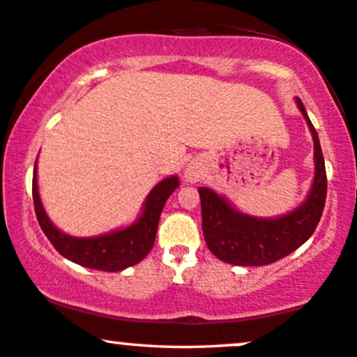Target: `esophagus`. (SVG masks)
Wrapping results in <instances>:
<instances>
[{
	"instance_id": "1",
	"label": "esophagus",
	"mask_w": 357,
	"mask_h": 357,
	"mask_svg": "<svg viewBox=\"0 0 357 357\" xmlns=\"http://www.w3.org/2000/svg\"><path fill=\"white\" fill-rule=\"evenodd\" d=\"M184 176H186L188 181L194 183L199 178V168H197L196 165H192V163L188 165L186 169H184Z\"/></svg>"
}]
</instances>
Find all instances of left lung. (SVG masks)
I'll use <instances>...</instances> for the list:
<instances>
[{
  "instance_id": "left-lung-1",
  "label": "left lung",
  "mask_w": 357,
  "mask_h": 357,
  "mask_svg": "<svg viewBox=\"0 0 357 357\" xmlns=\"http://www.w3.org/2000/svg\"><path fill=\"white\" fill-rule=\"evenodd\" d=\"M297 107L305 117L313 139L315 176L310 192L301 206L274 218L240 212L225 197L208 188H199L202 231L208 250L223 263L235 266H266L291 255L310 238L320 222L326 199V171L318 134L302 101Z\"/></svg>"
}]
</instances>
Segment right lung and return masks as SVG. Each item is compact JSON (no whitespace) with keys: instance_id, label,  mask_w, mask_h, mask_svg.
<instances>
[{"instance_id":"1","label":"right lung","mask_w":357,"mask_h":357,"mask_svg":"<svg viewBox=\"0 0 357 357\" xmlns=\"http://www.w3.org/2000/svg\"><path fill=\"white\" fill-rule=\"evenodd\" d=\"M178 186V176L165 178L146 196L140 217L134 223L88 238L66 235L52 223L42 206L39 188H37V160L34 165V178H32V197H34L36 215L42 231L61 256L84 268L117 273L140 263L153 248L161 211Z\"/></svg>"}]
</instances>
